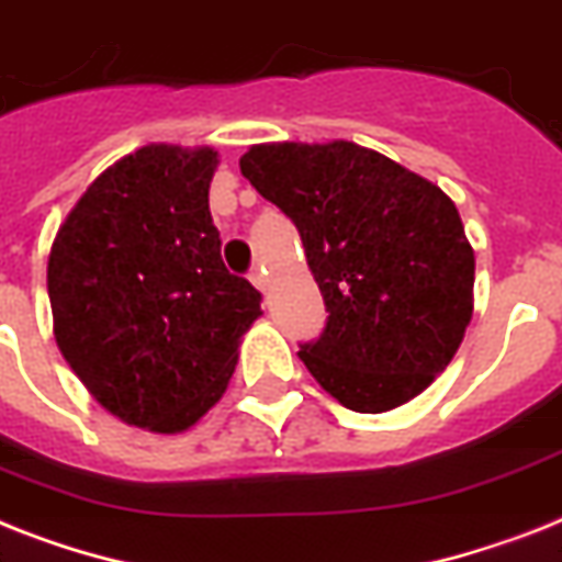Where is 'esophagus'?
<instances>
[{"mask_svg":"<svg viewBox=\"0 0 562 562\" xmlns=\"http://www.w3.org/2000/svg\"><path fill=\"white\" fill-rule=\"evenodd\" d=\"M250 282L257 285L259 291H268V271L262 266H257L254 271H250Z\"/></svg>","mask_w":562,"mask_h":562,"instance_id":"1","label":"esophagus"}]
</instances>
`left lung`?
Returning <instances> with one entry per match:
<instances>
[{
    "mask_svg": "<svg viewBox=\"0 0 562 562\" xmlns=\"http://www.w3.org/2000/svg\"><path fill=\"white\" fill-rule=\"evenodd\" d=\"M241 176L300 231L326 303L300 360L355 413L422 395L462 346L476 259L450 195L352 140L257 144Z\"/></svg>",
    "mask_w": 562,
    "mask_h": 562,
    "instance_id": "1",
    "label": "left lung"
}]
</instances>
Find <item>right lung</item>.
<instances>
[{
  "label": "right lung",
  "mask_w": 562,
  "mask_h": 562,
  "mask_svg": "<svg viewBox=\"0 0 562 562\" xmlns=\"http://www.w3.org/2000/svg\"><path fill=\"white\" fill-rule=\"evenodd\" d=\"M210 147L149 144L77 199L54 236L48 300L66 363L100 407L153 432L190 430L227 390L262 308L222 262Z\"/></svg>",
  "instance_id": "1"
}]
</instances>
